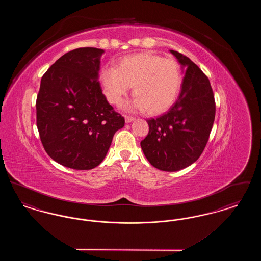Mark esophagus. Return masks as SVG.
Segmentation results:
<instances>
[{
  "label": "esophagus",
  "mask_w": 261,
  "mask_h": 261,
  "mask_svg": "<svg viewBox=\"0 0 261 261\" xmlns=\"http://www.w3.org/2000/svg\"><path fill=\"white\" fill-rule=\"evenodd\" d=\"M125 121L127 122V123H129V122H131V121H133L134 119H135V117H133V116H131V115H125Z\"/></svg>",
  "instance_id": "esophagus-1"
}]
</instances>
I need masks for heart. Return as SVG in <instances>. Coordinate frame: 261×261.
I'll list each match as a JSON object with an SVG mask.
<instances>
[{
	"label": "heart",
	"mask_w": 261,
	"mask_h": 261,
	"mask_svg": "<svg viewBox=\"0 0 261 261\" xmlns=\"http://www.w3.org/2000/svg\"><path fill=\"white\" fill-rule=\"evenodd\" d=\"M99 79L112 105L120 106L133 86L136 97L128 108L160 114L167 111L176 99L182 84V69L174 59L140 53L122 58L115 68L103 67Z\"/></svg>",
	"instance_id": "heart-1"
}]
</instances>
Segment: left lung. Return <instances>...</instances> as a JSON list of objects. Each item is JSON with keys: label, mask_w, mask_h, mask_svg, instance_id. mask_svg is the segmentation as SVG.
<instances>
[{"label": "left lung", "mask_w": 261, "mask_h": 261, "mask_svg": "<svg viewBox=\"0 0 261 261\" xmlns=\"http://www.w3.org/2000/svg\"><path fill=\"white\" fill-rule=\"evenodd\" d=\"M170 51L185 67L181 93L168 112L147 120L149 133L141 142L149 163L163 171H177L198 161L215 117L214 95L207 76L186 56Z\"/></svg>", "instance_id": "8db88e82"}]
</instances>
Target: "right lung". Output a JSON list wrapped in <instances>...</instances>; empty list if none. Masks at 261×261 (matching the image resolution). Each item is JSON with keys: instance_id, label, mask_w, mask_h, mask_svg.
Masks as SVG:
<instances>
[{"instance_id": "add662e5", "label": "right lung", "mask_w": 261, "mask_h": 261, "mask_svg": "<svg viewBox=\"0 0 261 261\" xmlns=\"http://www.w3.org/2000/svg\"><path fill=\"white\" fill-rule=\"evenodd\" d=\"M103 50L78 48L64 54L42 76L36 123L42 145L55 162L76 170L98 166L114 133L124 126L98 80Z\"/></svg>"}]
</instances>
